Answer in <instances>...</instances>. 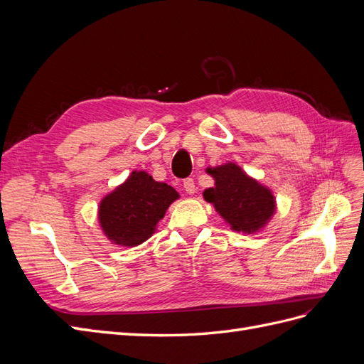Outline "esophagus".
I'll list each match as a JSON object with an SVG mask.
<instances>
[{"label":"esophagus","instance_id":"obj_1","mask_svg":"<svg viewBox=\"0 0 364 364\" xmlns=\"http://www.w3.org/2000/svg\"><path fill=\"white\" fill-rule=\"evenodd\" d=\"M183 190L188 193V194H194L196 193V185H194V181L191 178L183 181Z\"/></svg>","mask_w":364,"mask_h":364}]
</instances>
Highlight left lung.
<instances>
[{
    "instance_id": "left-lung-1",
    "label": "left lung",
    "mask_w": 364,
    "mask_h": 364,
    "mask_svg": "<svg viewBox=\"0 0 364 364\" xmlns=\"http://www.w3.org/2000/svg\"><path fill=\"white\" fill-rule=\"evenodd\" d=\"M215 185L203 191L205 200L213 203L215 211L237 232H258L274 214L277 202L267 186L247 176L234 162L218 167H208Z\"/></svg>"
}]
</instances>
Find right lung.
<instances>
[{"instance_id":"obj_1","label":"right lung","mask_w":364,"mask_h":364,"mask_svg":"<svg viewBox=\"0 0 364 364\" xmlns=\"http://www.w3.org/2000/svg\"><path fill=\"white\" fill-rule=\"evenodd\" d=\"M179 199L173 186L156 182L147 171H132L124 183L98 205V222L114 245L135 247L156 230L168 206Z\"/></svg>"}]
</instances>
